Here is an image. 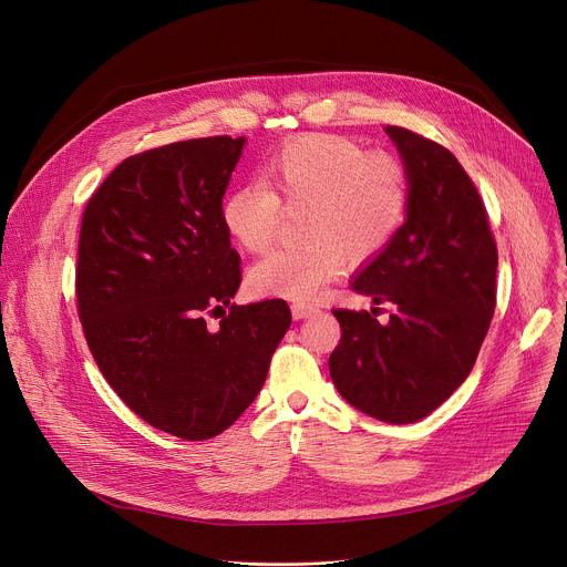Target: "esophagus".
I'll return each instance as SVG.
<instances>
[{"mask_svg":"<svg viewBox=\"0 0 567 567\" xmlns=\"http://www.w3.org/2000/svg\"><path fill=\"white\" fill-rule=\"evenodd\" d=\"M316 311H318L316 305H305V302H293V305H291L293 318H307V316H311V313H316Z\"/></svg>","mask_w":567,"mask_h":567,"instance_id":"esophagus-1","label":"esophagus"}]
</instances>
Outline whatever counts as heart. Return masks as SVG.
I'll return each instance as SVG.
<instances>
[{"label":"heart","instance_id":"1","mask_svg":"<svg viewBox=\"0 0 567 567\" xmlns=\"http://www.w3.org/2000/svg\"><path fill=\"white\" fill-rule=\"evenodd\" d=\"M411 206V175L403 161L365 154L337 134H305L269 156L258 184L230 190L219 217L228 237L249 254L278 235L282 210H300L302 247L267 254L249 271L260 296L309 300L346 265L377 258L401 230Z\"/></svg>","mask_w":567,"mask_h":567}]
</instances>
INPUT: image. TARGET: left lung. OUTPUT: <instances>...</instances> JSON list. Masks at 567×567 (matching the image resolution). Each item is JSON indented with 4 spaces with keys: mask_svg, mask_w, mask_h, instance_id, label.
Wrapping results in <instances>:
<instances>
[{
    "mask_svg": "<svg viewBox=\"0 0 567 567\" xmlns=\"http://www.w3.org/2000/svg\"><path fill=\"white\" fill-rule=\"evenodd\" d=\"M411 175L409 217L390 245L354 278L377 309H332L341 341L330 374L348 403L388 422L431 415L468 377L496 309L498 249L487 208L453 152L406 127L388 125Z\"/></svg>",
    "mask_w": 567,
    "mask_h": 567,
    "instance_id": "left-lung-1",
    "label": "left lung"
}]
</instances>
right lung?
I'll return each mask as SVG.
<instances>
[{
  "label": "right lung",
  "mask_w": 567,
  "mask_h": 567,
  "mask_svg": "<svg viewBox=\"0 0 567 567\" xmlns=\"http://www.w3.org/2000/svg\"><path fill=\"white\" fill-rule=\"evenodd\" d=\"M241 147L206 136L132 154L80 221L75 300L99 370L141 420L190 442L251 406L291 326L280 298L230 305L241 269L219 206Z\"/></svg>",
  "instance_id": "right-lung-1"
}]
</instances>
